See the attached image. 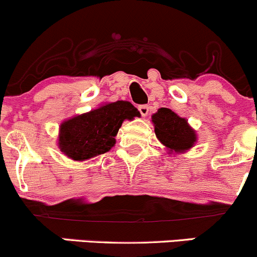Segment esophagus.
Returning <instances> with one entry per match:
<instances>
[{
    "label": "esophagus",
    "instance_id": "1",
    "mask_svg": "<svg viewBox=\"0 0 257 257\" xmlns=\"http://www.w3.org/2000/svg\"><path fill=\"white\" fill-rule=\"evenodd\" d=\"M139 112H141V114L143 116H147L148 114H149V107H148L147 104H143V105H139Z\"/></svg>",
    "mask_w": 257,
    "mask_h": 257
}]
</instances>
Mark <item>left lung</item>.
Segmentation results:
<instances>
[{
    "mask_svg": "<svg viewBox=\"0 0 257 257\" xmlns=\"http://www.w3.org/2000/svg\"><path fill=\"white\" fill-rule=\"evenodd\" d=\"M154 132L159 142L170 153H184L198 141L195 131L189 125L185 118L168 108H160L152 115Z\"/></svg>",
    "mask_w": 257,
    "mask_h": 257,
    "instance_id": "8db88e82",
    "label": "left lung"
}]
</instances>
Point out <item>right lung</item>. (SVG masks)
Listing matches in <instances>:
<instances>
[{
	"mask_svg": "<svg viewBox=\"0 0 257 257\" xmlns=\"http://www.w3.org/2000/svg\"><path fill=\"white\" fill-rule=\"evenodd\" d=\"M141 116L131 102L116 100L64 120L59 126L58 147L71 159L82 162L109 152L125 119Z\"/></svg>",
	"mask_w": 257,
	"mask_h": 257,
	"instance_id": "add662e5",
	"label": "right lung"
}]
</instances>
